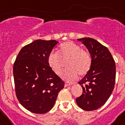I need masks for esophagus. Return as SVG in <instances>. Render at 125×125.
<instances>
[{
	"label": "esophagus",
	"instance_id": "obj_1",
	"mask_svg": "<svg viewBox=\"0 0 125 125\" xmlns=\"http://www.w3.org/2000/svg\"><path fill=\"white\" fill-rule=\"evenodd\" d=\"M73 83H72V82H65V86L67 87L69 86V85H73Z\"/></svg>",
	"mask_w": 125,
	"mask_h": 125
}]
</instances>
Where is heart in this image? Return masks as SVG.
<instances>
[{
  "label": "heart",
  "instance_id": "1",
  "mask_svg": "<svg viewBox=\"0 0 125 125\" xmlns=\"http://www.w3.org/2000/svg\"><path fill=\"white\" fill-rule=\"evenodd\" d=\"M69 58L68 67L62 73V78L66 81H72L78 75H85L90 70L92 64L91 56L88 52L71 42L60 45L58 52L52 51L48 57V63L56 74H61L63 68V61Z\"/></svg>",
  "mask_w": 125,
  "mask_h": 125
}]
</instances>
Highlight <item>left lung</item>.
<instances>
[{"instance_id": "8db88e82", "label": "left lung", "mask_w": 125, "mask_h": 125, "mask_svg": "<svg viewBox=\"0 0 125 125\" xmlns=\"http://www.w3.org/2000/svg\"><path fill=\"white\" fill-rule=\"evenodd\" d=\"M87 48L92 59L90 70L79 82L83 93L76 99L78 106L85 111L101 108L112 94L116 79V65L109 50L91 38L77 39Z\"/></svg>"}]
</instances>
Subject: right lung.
Instances as JSON below:
<instances>
[{
  "mask_svg": "<svg viewBox=\"0 0 125 125\" xmlns=\"http://www.w3.org/2000/svg\"><path fill=\"white\" fill-rule=\"evenodd\" d=\"M58 42L37 40L21 50L13 67L16 96L31 112L44 114L52 108L64 82L48 63V57Z\"/></svg>",
  "mask_w": 125,
  "mask_h": 125,
  "instance_id": "1",
  "label": "right lung"
}]
</instances>
